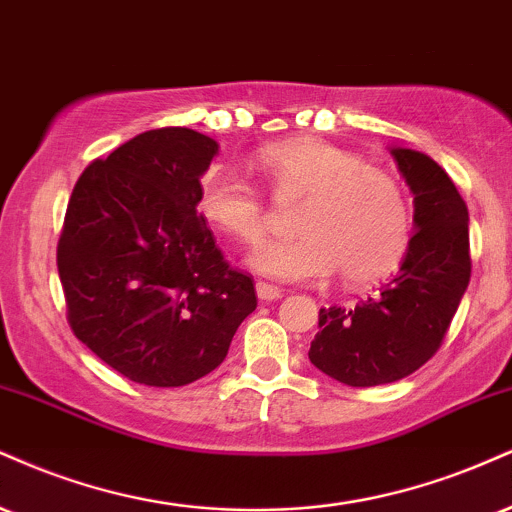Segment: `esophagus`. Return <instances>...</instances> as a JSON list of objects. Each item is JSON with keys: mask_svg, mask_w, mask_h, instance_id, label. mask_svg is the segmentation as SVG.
I'll list each match as a JSON object with an SVG mask.
<instances>
[{"mask_svg": "<svg viewBox=\"0 0 512 512\" xmlns=\"http://www.w3.org/2000/svg\"><path fill=\"white\" fill-rule=\"evenodd\" d=\"M255 291L260 300H279L281 298V288L272 286V283H267V281H257Z\"/></svg>", "mask_w": 512, "mask_h": 512, "instance_id": "34e87169", "label": "esophagus"}]
</instances>
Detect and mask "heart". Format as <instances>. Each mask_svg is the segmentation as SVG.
Wrapping results in <instances>:
<instances>
[{
	"mask_svg": "<svg viewBox=\"0 0 512 512\" xmlns=\"http://www.w3.org/2000/svg\"><path fill=\"white\" fill-rule=\"evenodd\" d=\"M255 166L279 197H305L300 236L264 243L250 267L269 279L312 283L341 269L343 281L369 283L398 267L412 240V207L403 183L322 138H291L257 150ZM197 212L238 243H260L267 207L236 169L209 166L197 186Z\"/></svg>",
	"mask_w": 512,
	"mask_h": 512,
	"instance_id": "obj_1",
	"label": "heart"
}]
</instances>
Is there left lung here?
<instances>
[{
	"mask_svg": "<svg viewBox=\"0 0 512 512\" xmlns=\"http://www.w3.org/2000/svg\"><path fill=\"white\" fill-rule=\"evenodd\" d=\"M415 200L410 248L393 279L355 307H322L310 362L346 386H381L439 350L470 283V217L446 171L424 152L389 147Z\"/></svg>",
	"mask_w": 512,
	"mask_h": 512,
	"instance_id": "obj_1",
	"label": "left lung"
}]
</instances>
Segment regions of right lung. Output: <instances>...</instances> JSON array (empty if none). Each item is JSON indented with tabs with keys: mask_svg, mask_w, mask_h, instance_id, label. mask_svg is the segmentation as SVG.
I'll use <instances>...</instances> for the list:
<instances>
[{
	"mask_svg": "<svg viewBox=\"0 0 512 512\" xmlns=\"http://www.w3.org/2000/svg\"><path fill=\"white\" fill-rule=\"evenodd\" d=\"M219 152L193 128L135 135L78 178L57 248L78 341L135 384L186 386L224 362L257 307L197 212Z\"/></svg>",
	"mask_w": 512,
	"mask_h": 512,
	"instance_id": "add662e5",
	"label": "right lung"
}]
</instances>
